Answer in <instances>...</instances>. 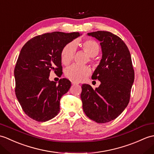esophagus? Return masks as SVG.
Here are the masks:
<instances>
[{"label": "esophagus", "instance_id": "1", "mask_svg": "<svg viewBox=\"0 0 154 154\" xmlns=\"http://www.w3.org/2000/svg\"><path fill=\"white\" fill-rule=\"evenodd\" d=\"M71 84H72L73 85H79V83H77V82H75V81H72V82H71Z\"/></svg>", "mask_w": 154, "mask_h": 154}]
</instances>
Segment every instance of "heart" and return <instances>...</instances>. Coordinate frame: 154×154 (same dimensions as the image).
<instances>
[{"mask_svg":"<svg viewBox=\"0 0 154 154\" xmlns=\"http://www.w3.org/2000/svg\"><path fill=\"white\" fill-rule=\"evenodd\" d=\"M81 48L83 51L91 56V61L100 52V46L95 41L92 39H87L81 44ZM77 45L75 42L72 41L67 43L63 48L61 52V61L64 65H68L72 62L75 54ZM91 69L88 66H79L72 65L67 67L65 73L67 78L73 81L80 82L85 79L90 75Z\"/></svg>","mask_w":154,"mask_h":154,"instance_id":"1","label":"heart"}]
</instances>
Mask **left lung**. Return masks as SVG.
Returning a JSON list of instances; mask_svg holds the SVG:
<instances>
[{"mask_svg": "<svg viewBox=\"0 0 154 154\" xmlns=\"http://www.w3.org/2000/svg\"><path fill=\"white\" fill-rule=\"evenodd\" d=\"M100 42L102 57L92 79L100 81L95 90L91 85H82L83 109L89 119L105 123L119 116L130 100L134 71L131 56L123 41L105 31L87 33Z\"/></svg>", "mask_w": 154, "mask_h": 154, "instance_id": "obj_1", "label": "left lung"}]
</instances>
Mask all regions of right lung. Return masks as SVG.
Masks as SVG:
<instances>
[{
	"mask_svg": "<svg viewBox=\"0 0 154 154\" xmlns=\"http://www.w3.org/2000/svg\"><path fill=\"white\" fill-rule=\"evenodd\" d=\"M79 32H52L35 37L21 48L14 69L16 97L23 112L31 119L45 122L58 115L60 100L71 87L61 79L57 85L49 80L51 71H62L63 48L79 37Z\"/></svg>",
	"mask_w": 154,
	"mask_h": 154,
	"instance_id": "right-lung-1",
	"label": "right lung"
}]
</instances>
